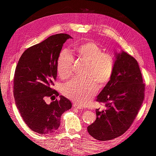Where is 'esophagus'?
Listing matches in <instances>:
<instances>
[{
	"instance_id": "34e87169",
	"label": "esophagus",
	"mask_w": 156,
	"mask_h": 156,
	"mask_svg": "<svg viewBox=\"0 0 156 156\" xmlns=\"http://www.w3.org/2000/svg\"><path fill=\"white\" fill-rule=\"evenodd\" d=\"M73 108H77V109H83V108L81 107H80V106L76 105V104H73Z\"/></svg>"
}]
</instances>
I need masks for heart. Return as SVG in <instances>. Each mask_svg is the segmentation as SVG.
<instances>
[{
    "mask_svg": "<svg viewBox=\"0 0 156 156\" xmlns=\"http://www.w3.org/2000/svg\"><path fill=\"white\" fill-rule=\"evenodd\" d=\"M79 57L88 62L86 78L75 77L63 88L64 95L81 107L87 105L98 90L99 83L104 86L110 81L114 72L115 58L110 53H103L100 46L93 41L84 43L75 48ZM73 57L67 49L60 52L57 59L59 76L68 79L72 72Z\"/></svg>",
    "mask_w": 156,
    "mask_h": 156,
    "instance_id": "obj_1",
    "label": "heart"
}]
</instances>
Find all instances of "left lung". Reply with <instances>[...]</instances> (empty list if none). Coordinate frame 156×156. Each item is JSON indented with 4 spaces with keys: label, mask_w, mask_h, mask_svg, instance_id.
I'll use <instances>...</instances> for the list:
<instances>
[{
    "label": "left lung",
    "mask_w": 156,
    "mask_h": 156,
    "mask_svg": "<svg viewBox=\"0 0 156 156\" xmlns=\"http://www.w3.org/2000/svg\"><path fill=\"white\" fill-rule=\"evenodd\" d=\"M144 90L137 61L124 51L115 53L112 77L96 100L105 103V108H96V119L88 126V133L102 141L124 134L138 114Z\"/></svg>",
    "instance_id": "obj_1"
}]
</instances>
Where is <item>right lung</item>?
Returning a JSON list of instances; mask_svg holds the SVG:
<instances>
[{
	"mask_svg": "<svg viewBox=\"0 0 156 156\" xmlns=\"http://www.w3.org/2000/svg\"><path fill=\"white\" fill-rule=\"evenodd\" d=\"M67 34L51 36L25 51L20 57L13 79V96L21 117L29 128L39 134L54 132L60 125L61 116L72 108L68 98L60 96L48 104L45 99L58 96L53 89L57 75V59Z\"/></svg>",
	"mask_w": 156,
	"mask_h": 156,
	"instance_id": "add662e5",
	"label": "right lung"
}]
</instances>
